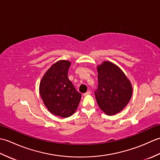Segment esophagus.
I'll list each match as a JSON object with an SVG mask.
<instances>
[{
    "label": "esophagus",
    "instance_id": "1",
    "mask_svg": "<svg viewBox=\"0 0 160 160\" xmlns=\"http://www.w3.org/2000/svg\"><path fill=\"white\" fill-rule=\"evenodd\" d=\"M91 94V92L89 91H87L86 93H84V94H83V96H88V95H90Z\"/></svg>",
    "mask_w": 160,
    "mask_h": 160
}]
</instances>
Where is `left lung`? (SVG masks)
I'll list each match as a JSON object with an SVG mask.
<instances>
[{
    "instance_id": "left-lung-1",
    "label": "left lung",
    "mask_w": 160,
    "mask_h": 160,
    "mask_svg": "<svg viewBox=\"0 0 160 160\" xmlns=\"http://www.w3.org/2000/svg\"><path fill=\"white\" fill-rule=\"evenodd\" d=\"M97 70L98 86L95 96L98 106L108 115L118 113L131 98L132 87L130 80L120 67L109 61L98 64Z\"/></svg>"
}]
</instances>
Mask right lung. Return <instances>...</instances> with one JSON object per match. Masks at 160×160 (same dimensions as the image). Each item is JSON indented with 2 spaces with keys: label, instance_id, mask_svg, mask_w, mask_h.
Here are the masks:
<instances>
[{
  "label": "right lung",
  "instance_id": "right-lung-1",
  "mask_svg": "<svg viewBox=\"0 0 160 160\" xmlns=\"http://www.w3.org/2000/svg\"><path fill=\"white\" fill-rule=\"evenodd\" d=\"M71 62L61 60L53 64L42 76L39 91L45 106L51 113L68 118L76 112L81 99L68 78Z\"/></svg>",
  "mask_w": 160,
  "mask_h": 160
}]
</instances>
